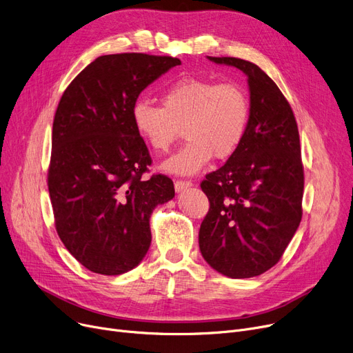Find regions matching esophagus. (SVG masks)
I'll list each match as a JSON object with an SVG mask.
<instances>
[{"label":"esophagus","mask_w":353,"mask_h":353,"mask_svg":"<svg viewBox=\"0 0 353 353\" xmlns=\"http://www.w3.org/2000/svg\"><path fill=\"white\" fill-rule=\"evenodd\" d=\"M192 184H193L192 180H176V181H174V189H176V192H181V190H184V189L190 188Z\"/></svg>","instance_id":"34e87169"}]
</instances>
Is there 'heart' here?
I'll use <instances>...</instances> for the list:
<instances>
[{"instance_id": "obj_1", "label": "heart", "mask_w": 353, "mask_h": 353, "mask_svg": "<svg viewBox=\"0 0 353 353\" xmlns=\"http://www.w3.org/2000/svg\"><path fill=\"white\" fill-rule=\"evenodd\" d=\"M160 101L137 100L132 116L137 133L157 153L169 150L183 128L188 141L163 163L165 172L194 174L213 156L232 157L246 137L250 104L237 83L186 77L167 87Z\"/></svg>"}]
</instances>
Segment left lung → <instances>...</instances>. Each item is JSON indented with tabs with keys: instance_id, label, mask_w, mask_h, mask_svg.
<instances>
[{
	"instance_id": "left-lung-1",
	"label": "left lung",
	"mask_w": 353,
	"mask_h": 353,
	"mask_svg": "<svg viewBox=\"0 0 353 353\" xmlns=\"http://www.w3.org/2000/svg\"><path fill=\"white\" fill-rule=\"evenodd\" d=\"M248 76L250 119L239 150L200 183L210 208L199 232L205 261L245 279L281 261L302 220L303 164L299 130L279 87L256 64L209 57Z\"/></svg>"
}]
</instances>
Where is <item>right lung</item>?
Segmentation results:
<instances>
[{"label": "right lung", "mask_w": 353, "mask_h": 353, "mask_svg": "<svg viewBox=\"0 0 353 353\" xmlns=\"http://www.w3.org/2000/svg\"><path fill=\"white\" fill-rule=\"evenodd\" d=\"M180 64L170 55H101L63 92L47 184L55 230L91 272L136 268L150 248L153 209L174 197L172 179H143L152 157L132 111L148 84Z\"/></svg>", "instance_id": "obj_1"}]
</instances>
